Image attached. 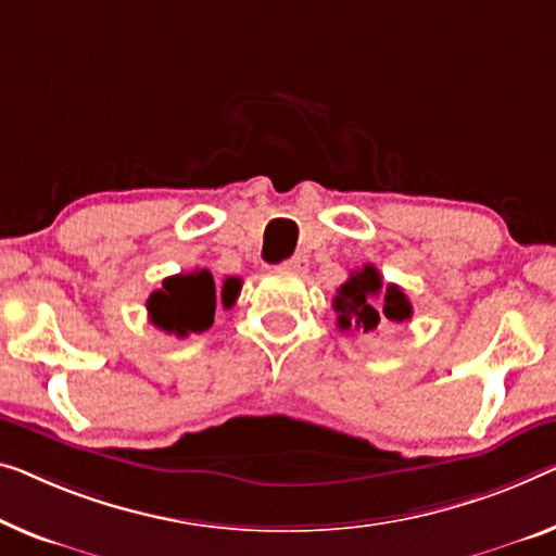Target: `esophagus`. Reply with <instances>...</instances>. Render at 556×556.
Returning a JSON list of instances; mask_svg holds the SVG:
<instances>
[{"instance_id": "obj_1", "label": "esophagus", "mask_w": 556, "mask_h": 556, "mask_svg": "<svg viewBox=\"0 0 556 556\" xmlns=\"http://www.w3.org/2000/svg\"><path fill=\"white\" fill-rule=\"evenodd\" d=\"M281 269L294 271V275H304V271L309 269V262H306V256L296 254V256H292V260H287L285 264H281Z\"/></svg>"}]
</instances>
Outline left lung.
<instances>
[{"instance_id": "left-lung-1", "label": "left lung", "mask_w": 556, "mask_h": 556, "mask_svg": "<svg viewBox=\"0 0 556 556\" xmlns=\"http://www.w3.org/2000/svg\"><path fill=\"white\" fill-rule=\"evenodd\" d=\"M337 327L342 331H377L379 319L382 321H409L412 319V302L402 287L387 285L382 289V277L377 267H362L352 271L350 279L337 289L334 302Z\"/></svg>"}]
</instances>
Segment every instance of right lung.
Masks as SVG:
<instances>
[{"instance_id": "add662e5", "label": "right lung", "mask_w": 556, "mask_h": 556, "mask_svg": "<svg viewBox=\"0 0 556 556\" xmlns=\"http://www.w3.org/2000/svg\"><path fill=\"white\" fill-rule=\"evenodd\" d=\"M242 279L227 277L222 285V304L229 306L237 302ZM217 309V285L212 271L194 269L189 275H174L162 281V289L149 294L147 312L149 321L167 334L187 337L210 329Z\"/></svg>"}]
</instances>
